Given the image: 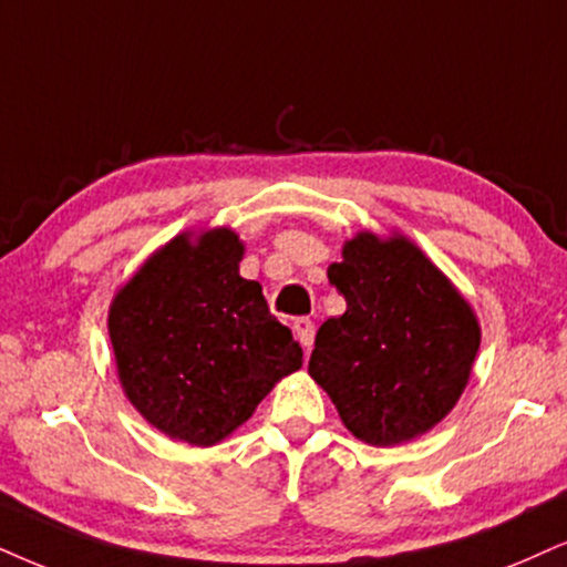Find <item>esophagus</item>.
Wrapping results in <instances>:
<instances>
[{"label":"esophagus","instance_id":"34e87169","mask_svg":"<svg viewBox=\"0 0 567 567\" xmlns=\"http://www.w3.org/2000/svg\"><path fill=\"white\" fill-rule=\"evenodd\" d=\"M292 332H296L298 342H300V346H303V350L308 353V350H311V346H313V332H317L313 321L308 319V317L296 319V321H292Z\"/></svg>","mask_w":567,"mask_h":567}]
</instances>
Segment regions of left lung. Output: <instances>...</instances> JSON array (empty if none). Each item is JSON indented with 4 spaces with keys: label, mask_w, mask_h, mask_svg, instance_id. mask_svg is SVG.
I'll return each mask as SVG.
<instances>
[{
    "label": "left lung",
    "mask_w": 567,
    "mask_h": 567,
    "mask_svg": "<svg viewBox=\"0 0 567 567\" xmlns=\"http://www.w3.org/2000/svg\"><path fill=\"white\" fill-rule=\"evenodd\" d=\"M327 277L348 308L319 327L308 374L348 432L390 447L440 424L482 342L468 300L403 235L358 233Z\"/></svg>",
    "instance_id": "1"
}]
</instances>
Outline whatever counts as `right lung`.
<instances>
[{"instance_id":"1","label":"right lung","mask_w":567,"mask_h":567,"mask_svg":"<svg viewBox=\"0 0 567 567\" xmlns=\"http://www.w3.org/2000/svg\"><path fill=\"white\" fill-rule=\"evenodd\" d=\"M243 243L227 227L177 235L110 308L120 384L148 424L212 447L254 415L279 379L303 367L261 285L240 277Z\"/></svg>"}]
</instances>
